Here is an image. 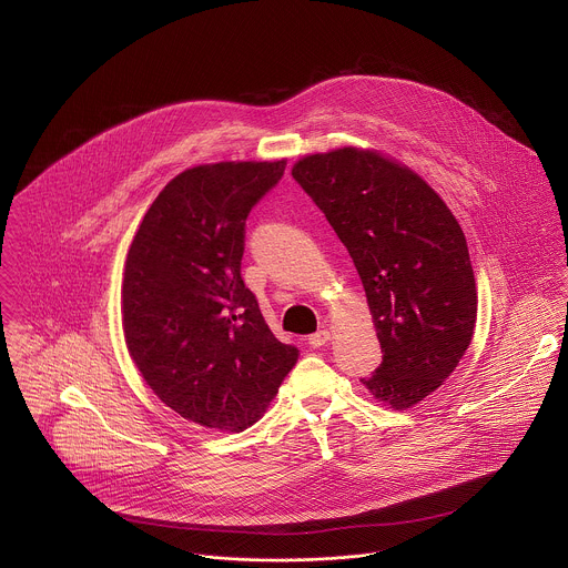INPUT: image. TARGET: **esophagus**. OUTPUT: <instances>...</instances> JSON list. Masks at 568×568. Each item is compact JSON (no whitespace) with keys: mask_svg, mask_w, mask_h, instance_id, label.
I'll return each mask as SVG.
<instances>
[{"mask_svg":"<svg viewBox=\"0 0 568 568\" xmlns=\"http://www.w3.org/2000/svg\"><path fill=\"white\" fill-rule=\"evenodd\" d=\"M329 341V332L327 329H317L315 334H311V338H308V343L313 345V347H322Z\"/></svg>","mask_w":568,"mask_h":568,"instance_id":"34e87169","label":"esophagus"}]
</instances>
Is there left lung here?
I'll use <instances>...</instances> for the list:
<instances>
[{
    "label": "left lung",
    "mask_w": 568,
    "mask_h": 568,
    "mask_svg": "<svg viewBox=\"0 0 568 568\" xmlns=\"http://www.w3.org/2000/svg\"><path fill=\"white\" fill-rule=\"evenodd\" d=\"M361 275L383 363L361 383L392 408L433 394L459 365L477 324L466 236L439 194L376 151L336 149L293 165Z\"/></svg>",
    "instance_id": "1"
}]
</instances>
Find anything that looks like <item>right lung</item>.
<instances>
[{"label": "right lung", "mask_w": 568, "mask_h": 568, "mask_svg": "<svg viewBox=\"0 0 568 568\" xmlns=\"http://www.w3.org/2000/svg\"><path fill=\"white\" fill-rule=\"evenodd\" d=\"M286 162H221L176 174L149 207L122 280L131 358L163 405L214 430L255 424L297 363L241 275L244 223Z\"/></svg>", "instance_id": "obj_1"}]
</instances>
